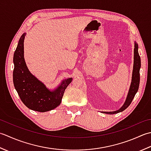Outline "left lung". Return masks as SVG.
I'll use <instances>...</instances> for the list:
<instances>
[{"instance_id":"obj_1","label":"left lung","mask_w":151,"mask_h":151,"mask_svg":"<svg viewBox=\"0 0 151 151\" xmlns=\"http://www.w3.org/2000/svg\"><path fill=\"white\" fill-rule=\"evenodd\" d=\"M134 68L133 72H132V83L129 90L127 100L121 108L119 110L111 112H103L107 114H115L119 112H121L122 111L125 110L127 107L130 105L132 100L136 95V93L139 88V81H140V74H139V70L141 68V58L139 55L138 53V45L136 43H135V47H134Z\"/></svg>"}]
</instances>
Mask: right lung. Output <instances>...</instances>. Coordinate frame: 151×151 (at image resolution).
I'll return each instance as SVG.
<instances>
[{
    "label": "right lung",
    "mask_w": 151,
    "mask_h": 151,
    "mask_svg": "<svg viewBox=\"0 0 151 151\" xmlns=\"http://www.w3.org/2000/svg\"><path fill=\"white\" fill-rule=\"evenodd\" d=\"M24 33L21 36L14 52L13 81L21 101L28 108L39 112L51 111L59 106L64 91L72 78L63 81L54 91H50L29 71L24 60Z\"/></svg>",
    "instance_id": "right-lung-1"
}]
</instances>
